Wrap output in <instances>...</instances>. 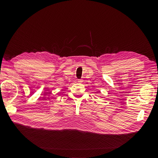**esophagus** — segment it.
Segmentation results:
<instances>
[{"label": "esophagus", "mask_w": 158, "mask_h": 158, "mask_svg": "<svg viewBox=\"0 0 158 158\" xmlns=\"http://www.w3.org/2000/svg\"><path fill=\"white\" fill-rule=\"evenodd\" d=\"M83 82V79H79L78 80V82L79 83H81V82Z\"/></svg>", "instance_id": "esophagus-1"}]
</instances>
